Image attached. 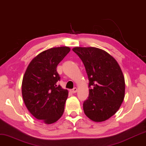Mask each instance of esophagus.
<instances>
[{"label": "esophagus", "instance_id": "obj_1", "mask_svg": "<svg viewBox=\"0 0 146 146\" xmlns=\"http://www.w3.org/2000/svg\"><path fill=\"white\" fill-rule=\"evenodd\" d=\"M71 92H72V93H73V94L76 93V92H77V88H74L73 90H71Z\"/></svg>", "mask_w": 146, "mask_h": 146}]
</instances>
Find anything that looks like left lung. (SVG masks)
<instances>
[{
    "label": "left lung",
    "instance_id": "left-lung-1",
    "mask_svg": "<svg viewBox=\"0 0 146 146\" xmlns=\"http://www.w3.org/2000/svg\"><path fill=\"white\" fill-rule=\"evenodd\" d=\"M73 51L84 63L89 79V96L83 104L86 115L102 122L113 116L125 97V78L121 67L106 51L94 47H76Z\"/></svg>",
    "mask_w": 146,
    "mask_h": 146
}]
</instances>
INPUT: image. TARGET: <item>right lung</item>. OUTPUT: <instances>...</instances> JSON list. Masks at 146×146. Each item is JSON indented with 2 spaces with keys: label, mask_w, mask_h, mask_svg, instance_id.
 I'll return each instance as SVG.
<instances>
[{
  "label": "right lung",
  "mask_w": 146,
  "mask_h": 146,
  "mask_svg": "<svg viewBox=\"0 0 146 146\" xmlns=\"http://www.w3.org/2000/svg\"><path fill=\"white\" fill-rule=\"evenodd\" d=\"M70 50L62 46L42 52L30 62L24 74V103L35 118L46 124L56 122L64 112L69 92L56 84L60 79L56 67Z\"/></svg>",
  "instance_id": "obj_1"
}]
</instances>
